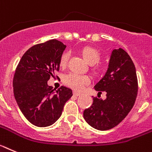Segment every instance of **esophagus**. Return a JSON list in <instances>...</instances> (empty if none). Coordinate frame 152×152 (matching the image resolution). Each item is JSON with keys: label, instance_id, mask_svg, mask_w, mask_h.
Here are the masks:
<instances>
[{"label": "esophagus", "instance_id": "obj_1", "mask_svg": "<svg viewBox=\"0 0 152 152\" xmlns=\"http://www.w3.org/2000/svg\"><path fill=\"white\" fill-rule=\"evenodd\" d=\"M80 95H81V94L77 92V91H73V95H75V96H79Z\"/></svg>", "mask_w": 152, "mask_h": 152}]
</instances>
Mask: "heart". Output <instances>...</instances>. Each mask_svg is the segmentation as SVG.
<instances>
[{
  "label": "heart",
  "instance_id": "heart-1",
  "mask_svg": "<svg viewBox=\"0 0 152 152\" xmlns=\"http://www.w3.org/2000/svg\"><path fill=\"white\" fill-rule=\"evenodd\" d=\"M84 59L86 62L91 65L96 64L100 60V54L96 49L91 47H86L82 50ZM70 56L69 51H66L61 55L60 59V65L61 67H65L67 64L68 60ZM63 82L66 86L73 88L75 91H82L84 87L87 85H89L91 79L87 75L78 74L76 73H69L66 74L63 78Z\"/></svg>",
  "mask_w": 152,
  "mask_h": 152
}]
</instances>
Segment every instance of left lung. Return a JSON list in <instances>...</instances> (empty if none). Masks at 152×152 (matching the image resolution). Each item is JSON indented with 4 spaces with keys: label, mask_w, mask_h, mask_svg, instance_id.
Returning a JSON list of instances; mask_svg holds the SVG:
<instances>
[{
    "label": "left lung",
    "mask_w": 152,
    "mask_h": 152,
    "mask_svg": "<svg viewBox=\"0 0 152 152\" xmlns=\"http://www.w3.org/2000/svg\"><path fill=\"white\" fill-rule=\"evenodd\" d=\"M95 89L105 91L107 98L93 97L92 105L83 112L85 120L98 130L112 129L129 113L138 92L136 67L124 49L113 50L107 70Z\"/></svg>",
    "instance_id": "8db88e82"
}]
</instances>
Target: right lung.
<instances>
[{"mask_svg":"<svg viewBox=\"0 0 152 152\" xmlns=\"http://www.w3.org/2000/svg\"><path fill=\"white\" fill-rule=\"evenodd\" d=\"M66 47L56 39L35 45L23 54L16 66L13 81L15 99L23 115L36 126L54 124L73 96L70 88L61 86L55 92L48 85L54 71L59 70Z\"/></svg>","mask_w":152,"mask_h":152,"instance_id":"right-lung-1","label":"right lung"}]
</instances>
